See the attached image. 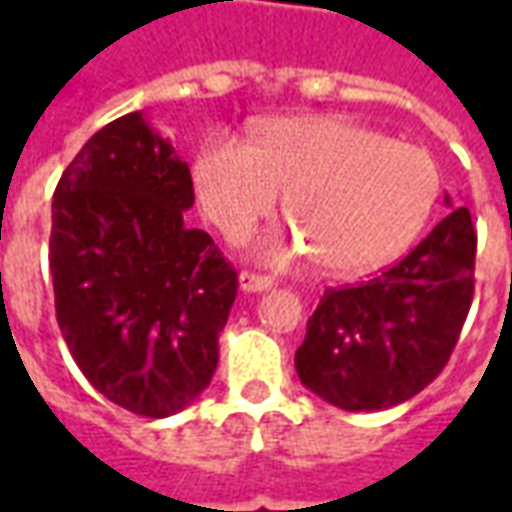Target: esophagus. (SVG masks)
Returning <instances> with one entry per match:
<instances>
[{"instance_id":"34e87169","label":"esophagus","mask_w":512,"mask_h":512,"mask_svg":"<svg viewBox=\"0 0 512 512\" xmlns=\"http://www.w3.org/2000/svg\"><path fill=\"white\" fill-rule=\"evenodd\" d=\"M238 288L244 293H263V290L274 288V279L271 277H260V274H252V271H244L238 277Z\"/></svg>"}]
</instances>
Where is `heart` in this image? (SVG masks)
Instances as JSON below:
<instances>
[{"instance_id": "b5f03b06", "label": "heart", "mask_w": 512, "mask_h": 512, "mask_svg": "<svg viewBox=\"0 0 512 512\" xmlns=\"http://www.w3.org/2000/svg\"><path fill=\"white\" fill-rule=\"evenodd\" d=\"M202 211L230 238L249 233L288 197L296 224L268 235L257 255L271 266L318 257L332 277H359L406 252L428 224L441 175L428 150L395 142L348 117H285L257 145L213 134L194 158Z\"/></svg>"}]
</instances>
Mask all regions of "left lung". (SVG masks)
I'll list each match as a JSON object with an SVG mask.
<instances>
[{
    "instance_id": "left-lung-1",
    "label": "left lung",
    "mask_w": 512,
    "mask_h": 512,
    "mask_svg": "<svg viewBox=\"0 0 512 512\" xmlns=\"http://www.w3.org/2000/svg\"><path fill=\"white\" fill-rule=\"evenodd\" d=\"M452 211L400 263L356 288L326 290L296 351L312 395L343 411H381L422 392L447 365L472 307L469 208Z\"/></svg>"
}]
</instances>
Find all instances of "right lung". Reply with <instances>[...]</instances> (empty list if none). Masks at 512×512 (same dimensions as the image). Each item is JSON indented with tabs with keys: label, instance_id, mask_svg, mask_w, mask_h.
Here are the masks:
<instances>
[{
	"label": "right lung",
	"instance_id": "1",
	"mask_svg": "<svg viewBox=\"0 0 512 512\" xmlns=\"http://www.w3.org/2000/svg\"><path fill=\"white\" fill-rule=\"evenodd\" d=\"M194 205L189 164L131 112L95 131L51 202L57 323L84 378L117 406L164 419L191 406L219 365L233 266Z\"/></svg>",
	"mask_w": 512,
	"mask_h": 512
}]
</instances>
